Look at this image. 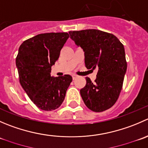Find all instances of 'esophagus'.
<instances>
[{"label":"esophagus","instance_id":"34e87169","mask_svg":"<svg viewBox=\"0 0 148 148\" xmlns=\"http://www.w3.org/2000/svg\"><path fill=\"white\" fill-rule=\"evenodd\" d=\"M77 75H75V74H73L72 75V78H73V79H75L76 78H77Z\"/></svg>","mask_w":148,"mask_h":148}]
</instances>
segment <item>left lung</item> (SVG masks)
<instances>
[{"label": "left lung", "mask_w": 148, "mask_h": 148, "mask_svg": "<svg viewBox=\"0 0 148 148\" xmlns=\"http://www.w3.org/2000/svg\"><path fill=\"white\" fill-rule=\"evenodd\" d=\"M70 38L84 52L88 69H97L95 82L86 77V84L80 90L85 105L100 112L117 102L127 71L125 48L112 34L97 29L69 31Z\"/></svg>", "instance_id": "left-lung-1"}]
</instances>
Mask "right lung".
Instances as JSON below:
<instances>
[{
  "mask_svg": "<svg viewBox=\"0 0 148 148\" xmlns=\"http://www.w3.org/2000/svg\"><path fill=\"white\" fill-rule=\"evenodd\" d=\"M69 37L67 33L38 34L19 47L16 64L20 84L31 100L42 110L59 108L72 81L69 74L51 76V66Z\"/></svg>",
  "mask_w": 148,
  "mask_h": 148,
  "instance_id": "1",
  "label": "right lung"
}]
</instances>
